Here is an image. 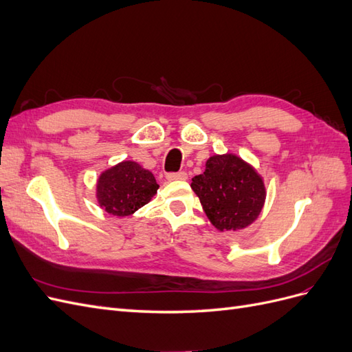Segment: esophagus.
<instances>
[{
  "instance_id": "1",
  "label": "esophagus",
  "mask_w": 352,
  "mask_h": 352,
  "mask_svg": "<svg viewBox=\"0 0 352 352\" xmlns=\"http://www.w3.org/2000/svg\"><path fill=\"white\" fill-rule=\"evenodd\" d=\"M167 180H170V182H173V180H186L188 179V175L185 172H177V173H168L166 176Z\"/></svg>"
}]
</instances>
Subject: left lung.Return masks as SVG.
<instances>
[{
	"label": "left lung",
	"mask_w": 352,
	"mask_h": 352,
	"mask_svg": "<svg viewBox=\"0 0 352 352\" xmlns=\"http://www.w3.org/2000/svg\"><path fill=\"white\" fill-rule=\"evenodd\" d=\"M190 188L217 230H241L257 220L265 201L263 177L235 154L212 155Z\"/></svg>",
	"instance_id": "obj_1"
}]
</instances>
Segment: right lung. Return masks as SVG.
<instances>
[{
    "label": "right lung",
    "instance_id": "obj_1",
    "mask_svg": "<svg viewBox=\"0 0 352 352\" xmlns=\"http://www.w3.org/2000/svg\"><path fill=\"white\" fill-rule=\"evenodd\" d=\"M158 184L150 170L135 162H122L100 175L97 199L101 208L117 217L131 216L151 201Z\"/></svg>",
    "mask_w": 352,
    "mask_h": 352
}]
</instances>
